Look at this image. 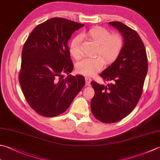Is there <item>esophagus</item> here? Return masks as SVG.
Listing matches in <instances>:
<instances>
[{
    "instance_id": "esophagus-1",
    "label": "esophagus",
    "mask_w": 160,
    "mask_h": 160,
    "mask_svg": "<svg viewBox=\"0 0 160 160\" xmlns=\"http://www.w3.org/2000/svg\"><path fill=\"white\" fill-rule=\"evenodd\" d=\"M84 78H85V81H86V84L87 85H89L90 84V82H91V80H92V79L88 76H85L84 77Z\"/></svg>"
}]
</instances>
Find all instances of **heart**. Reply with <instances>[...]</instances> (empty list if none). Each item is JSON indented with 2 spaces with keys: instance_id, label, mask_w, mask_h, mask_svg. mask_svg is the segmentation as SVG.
Returning a JSON list of instances; mask_svg holds the SVG:
<instances>
[{
  "instance_id": "heart-1",
  "label": "heart",
  "mask_w": 160,
  "mask_h": 160,
  "mask_svg": "<svg viewBox=\"0 0 160 160\" xmlns=\"http://www.w3.org/2000/svg\"><path fill=\"white\" fill-rule=\"evenodd\" d=\"M84 34L98 43L97 54L102 56L107 63L114 62L123 48V40L121 36L118 34H110L108 30L103 28H93ZM81 44L82 37L80 35L76 36L71 43L69 51L72 57L76 60H79L82 57ZM102 57L98 56L96 58L84 59L77 64V72L84 76H93L98 73L104 65L105 61Z\"/></svg>"
}]
</instances>
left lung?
<instances>
[{
    "instance_id": "1",
    "label": "left lung",
    "mask_w": 160,
    "mask_h": 160,
    "mask_svg": "<svg viewBox=\"0 0 160 160\" xmlns=\"http://www.w3.org/2000/svg\"><path fill=\"white\" fill-rule=\"evenodd\" d=\"M109 24L123 36V48L117 59L100 74L103 80L111 83L91 82L95 92L91 101L92 112L105 123L121 121L136 107L148 71L145 46L138 33L119 21Z\"/></svg>"
}]
</instances>
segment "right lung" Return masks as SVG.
<instances>
[{
  "instance_id": "1",
  "label": "right lung",
  "mask_w": 160,
  "mask_h": 160,
  "mask_svg": "<svg viewBox=\"0 0 160 160\" xmlns=\"http://www.w3.org/2000/svg\"><path fill=\"white\" fill-rule=\"evenodd\" d=\"M84 26L50 18L34 28L24 43L18 80L26 101L41 116L63 113L84 86L83 76L69 74L73 64L67 44L72 33Z\"/></svg>"
}]
</instances>
